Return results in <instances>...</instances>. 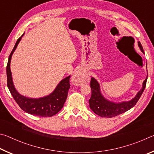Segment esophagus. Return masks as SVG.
I'll use <instances>...</instances> for the list:
<instances>
[{
    "instance_id": "obj_1",
    "label": "esophagus",
    "mask_w": 154,
    "mask_h": 154,
    "mask_svg": "<svg viewBox=\"0 0 154 154\" xmlns=\"http://www.w3.org/2000/svg\"><path fill=\"white\" fill-rule=\"evenodd\" d=\"M85 78L86 77H85V75L84 72L81 71V70H78L72 75L71 81L74 85H81L85 82Z\"/></svg>"
}]
</instances>
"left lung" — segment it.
<instances>
[{"instance_id": "left-lung-1", "label": "left lung", "mask_w": 154, "mask_h": 154, "mask_svg": "<svg viewBox=\"0 0 154 154\" xmlns=\"http://www.w3.org/2000/svg\"><path fill=\"white\" fill-rule=\"evenodd\" d=\"M138 45L142 52L143 48L140 42H138ZM147 77L143 83V86L137 94L131 100L125 101L122 103H113L106 100L102 95L100 90V85L98 82L94 77L91 78L90 88L92 90V95L89 100L90 107L96 115L103 118H113L128 111L136 105L138 100L144 91L146 83H147Z\"/></svg>"}]
</instances>
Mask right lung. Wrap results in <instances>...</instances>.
<instances>
[{"label":"right lung","mask_w":154,"mask_h":154,"mask_svg":"<svg viewBox=\"0 0 154 154\" xmlns=\"http://www.w3.org/2000/svg\"><path fill=\"white\" fill-rule=\"evenodd\" d=\"M24 34L18 38L14 49L10 54L8 62L7 65V87L14 97L15 102L20 106L23 111L33 116L39 117H51L58 113L63 107L64 104L66 100L68 92L70 88L69 76L60 82L56 89L50 94L39 98H31L21 95L15 90L12 80V75L10 69L11 57L14 52L16 49L18 43L22 39Z\"/></svg>","instance_id":"1"}]
</instances>
